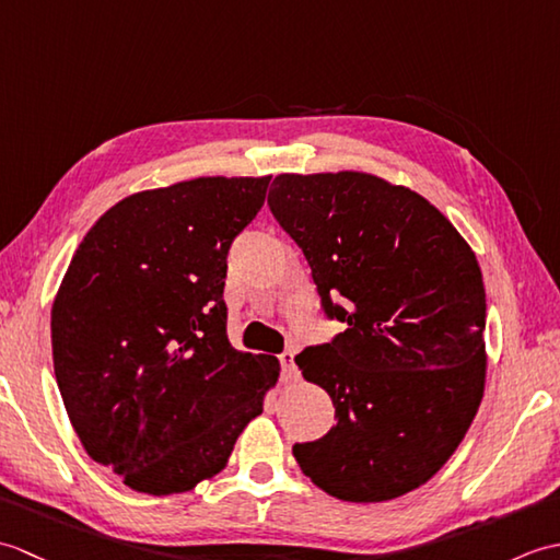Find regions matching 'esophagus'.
<instances>
[{"label":"esophagus","mask_w":560,"mask_h":560,"mask_svg":"<svg viewBox=\"0 0 560 560\" xmlns=\"http://www.w3.org/2000/svg\"><path fill=\"white\" fill-rule=\"evenodd\" d=\"M279 361H281V375H283V380H287V383H291V380H299V368H295L291 351L281 353Z\"/></svg>","instance_id":"34e87169"}]
</instances>
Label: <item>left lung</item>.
<instances>
[{"mask_svg":"<svg viewBox=\"0 0 560 560\" xmlns=\"http://www.w3.org/2000/svg\"><path fill=\"white\" fill-rule=\"evenodd\" d=\"M267 205L347 329L295 355L337 425L295 443L305 477L351 503L419 489L452 457L486 385L477 255L431 201L371 173H281Z\"/></svg>","mask_w":560,"mask_h":560,"instance_id":"1","label":"left lung"}]
</instances>
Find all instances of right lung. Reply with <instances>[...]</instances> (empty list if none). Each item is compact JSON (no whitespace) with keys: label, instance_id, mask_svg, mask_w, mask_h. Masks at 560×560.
I'll list each match as a JSON object with an SVG mask.
<instances>
[{"label":"right lung","instance_id":"obj_1","mask_svg":"<svg viewBox=\"0 0 560 560\" xmlns=\"http://www.w3.org/2000/svg\"><path fill=\"white\" fill-rule=\"evenodd\" d=\"M271 175L195 177L117 201L52 303L55 377L93 462L173 495L211 479L261 413L279 361L231 347L225 269Z\"/></svg>","mask_w":560,"mask_h":560}]
</instances>
